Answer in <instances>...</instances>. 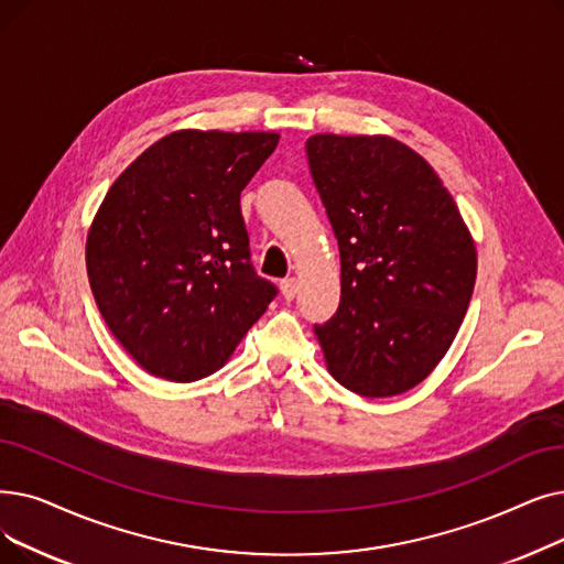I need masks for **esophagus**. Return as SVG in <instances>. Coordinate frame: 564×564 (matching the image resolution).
I'll return each instance as SVG.
<instances>
[{
	"instance_id": "esophagus-1",
	"label": "esophagus",
	"mask_w": 564,
	"mask_h": 564,
	"mask_svg": "<svg viewBox=\"0 0 564 564\" xmlns=\"http://www.w3.org/2000/svg\"><path fill=\"white\" fill-rule=\"evenodd\" d=\"M297 290H300V283H297V279L292 276V279H283L281 281V292H283V297L290 302V300H295V295H297Z\"/></svg>"
}]
</instances>
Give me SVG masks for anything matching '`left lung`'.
Here are the masks:
<instances>
[{
  "mask_svg": "<svg viewBox=\"0 0 564 564\" xmlns=\"http://www.w3.org/2000/svg\"><path fill=\"white\" fill-rule=\"evenodd\" d=\"M340 253V302L315 325L329 373L359 397H397L445 357L468 311L477 253L433 167L384 135L306 140Z\"/></svg>",
  "mask_w": 564,
  "mask_h": 564,
  "instance_id": "left-lung-1",
  "label": "left lung"
}]
</instances>
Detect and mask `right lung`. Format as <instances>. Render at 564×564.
I'll return each instance as SVG.
<instances>
[{"label":"right lung","mask_w":564,"mask_h":564,"mask_svg":"<svg viewBox=\"0 0 564 564\" xmlns=\"http://www.w3.org/2000/svg\"><path fill=\"white\" fill-rule=\"evenodd\" d=\"M276 144V133L177 131L110 186L87 237L89 285L115 338L152 376H212L276 297L251 262L239 207Z\"/></svg>","instance_id":"add662e5"}]
</instances>
